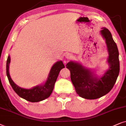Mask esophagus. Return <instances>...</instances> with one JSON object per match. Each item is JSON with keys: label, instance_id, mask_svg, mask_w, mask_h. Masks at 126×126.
Returning <instances> with one entry per match:
<instances>
[{"label": "esophagus", "instance_id": "34e87169", "mask_svg": "<svg viewBox=\"0 0 126 126\" xmlns=\"http://www.w3.org/2000/svg\"><path fill=\"white\" fill-rule=\"evenodd\" d=\"M66 58L67 59H70L72 58V55L71 54H70V53H67L66 55Z\"/></svg>", "mask_w": 126, "mask_h": 126}]
</instances>
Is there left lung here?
<instances>
[{
  "mask_svg": "<svg viewBox=\"0 0 126 126\" xmlns=\"http://www.w3.org/2000/svg\"><path fill=\"white\" fill-rule=\"evenodd\" d=\"M101 34L106 42L110 68L101 78H97L89 70L74 62H68L66 68L70 70L71 80L75 91L80 97L89 100L97 99L109 93L113 88L119 74V51L110 31L102 28Z\"/></svg>",
  "mask_w": 126,
  "mask_h": 126,
  "instance_id": "1",
  "label": "left lung"
}]
</instances>
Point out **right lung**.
<instances>
[{
  "instance_id": "right-lung-1",
  "label": "right lung",
  "mask_w": 126,
  "mask_h": 126,
  "mask_svg": "<svg viewBox=\"0 0 126 126\" xmlns=\"http://www.w3.org/2000/svg\"><path fill=\"white\" fill-rule=\"evenodd\" d=\"M10 63V56H8L6 63V74L11 87L19 97L32 103L43 101L49 97L53 91L55 83L60 71L62 68L65 67L62 61L57 62L51 68L47 80L44 85H37L31 89H26L17 86L11 79L9 74Z\"/></svg>"
}]
</instances>
